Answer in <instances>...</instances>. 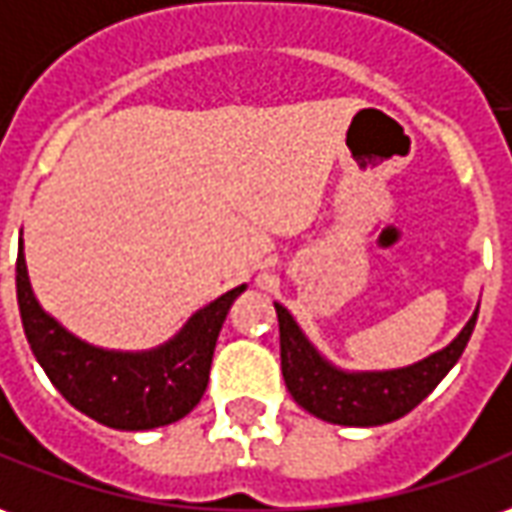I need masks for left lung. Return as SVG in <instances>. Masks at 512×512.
<instances>
[{"instance_id": "1", "label": "left lung", "mask_w": 512, "mask_h": 512, "mask_svg": "<svg viewBox=\"0 0 512 512\" xmlns=\"http://www.w3.org/2000/svg\"><path fill=\"white\" fill-rule=\"evenodd\" d=\"M479 312V309H477ZM477 312L443 351L396 370H351L331 365L306 340L295 317L276 303L281 331V373L292 398L320 421L340 426H382L404 418L424 401L463 357Z\"/></svg>"}]
</instances>
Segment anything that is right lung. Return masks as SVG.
Instances as JSON below:
<instances>
[{
  "mask_svg": "<svg viewBox=\"0 0 512 512\" xmlns=\"http://www.w3.org/2000/svg\"><path fill=\"white\" fill-rule=\"evenodd\" d=\"M245 284L197 309L172 340L150 351H105L66 331L35 301L24 250L16 259V298L27 343L61 396L97 424L142 432L181 421L209 384L211 357L231 303Z\"/></svg>",
  "mask_w": 512,
  "mask_h": 512,
  "instance_id": "obj_1",
  "label": "right lung"
}]
</instances>
